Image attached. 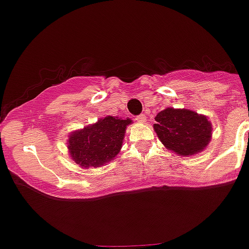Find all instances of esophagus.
Returning <instances> with one entry per match:
<instances>
[{
  "mask_svg": "<svg viewBox=\"0 0 249 249\" xmlns=\"http://www.w3.org/2000/svg\"><path fill=\"white\" fill-rule=\"evenodd\" d=\"M145 114H140V115L135 116V120H137L138 123H145Z\"/></svg>",
  "mask_w": 249,
  "mask_h": 249,
  "instance_id": "1",
  "label": "esophagus"
}]
</instances>
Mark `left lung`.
Segmentation results:
<instances>
[{
    "mask_svg": "<svg viewBox=\"0 0 249 249\" xmlns=\"http://www.w3.org/2000/svg\"><path fill=\"white\" fill-rule=\"evenodd\" d=\"M154 130L169 150L189 157L207 148L212 138L208 118L189 109H164L155 116Z\"/></svg>",
    "mask_w": 249,
    "mask_h": 249,
    "instance_id": "obj_1",
    "label": "left lung"
}]
</instances>
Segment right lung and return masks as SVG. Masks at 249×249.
<instances>
[{"label":"right lung","mask_w":249,"mask_h":249,"mask_svg":"<svg viewBox=\"0 0 249 249\" xmlns=\"http://www.w3.org/2000/svg\"><path fill=\"white\" fill-rule=\"evenodd\" d=\"M131 119L105 116L98 123L69 135L70 157L81 168L105 165L118 155Z\"/></svg>","instance_id":"1"}]
</instances>
